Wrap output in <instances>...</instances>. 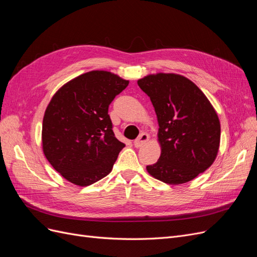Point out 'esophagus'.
<instances>
[{"label": "esophagus", "mask_w": 257, "mask_h": 257, "mask_svg": "<svg viewBox=\"0 0 257 257\" xmlns=\"http://www.w3.org/2000/svg\"><path fill=\"white\" fill-rule=\"evenodd\" d=\"M148 141H149V135H148L147 133H142L138 136V138L134 141V146L136 148H139V147L144 146Z\"/></svg>", "instance_id": "esophagus-1"}]
</instances>
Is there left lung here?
<instances>
[{"mask_svg":"<svg viewBox=\"0 0 257 257\" xmlns=\"http://www.w3.org/2000/svg\"><path fill=\"white\" fill-rule=\"evenodd\" d=\"M150 97L159 121L162 153L148 165L152 177L181 184L212 165L220 146L217 114L195 83L176 74L149 75L137 81Z\"/></svg>","mask_w":257,"mask_h":257,"instance_id":"left-lung-1","label":"left lung"}]
</instances>
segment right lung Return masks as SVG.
Listing matches in <instances>:
<instances>
[{"label": "right lung", "mask_w": 257, "mask_h": 257, "mask_svg": "<svg viewBox=\"0 0 257 257\" xmlns=\"http://www.w3.org/2000/svg\"><path fill=\"white\" fill-rule=\"evenodd\" d=\"M128 81L92 71L62 87L45 111L43 150L66 180L87 186L111 172L125 145L115 138L108 107Z\"/></svg>", "instance_id": "right-lung-1"}]
</instances>
